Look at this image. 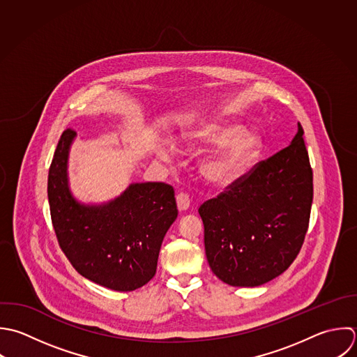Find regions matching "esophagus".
Segmentation results:
<instances>
[{"mask_svg":"<svg viewBox=\"0 0 357 357\" xmlns=\"http://www.w3.org/2000/svg\"><path fill=\"white\" fill-rule=\"evenodd\" d=\"M176 204H178V210L179 211H186L190 206V199L186 193H179L176 196Z\"/></svg>","mask_w":357,"mask_h":357,"instance_id":"1","label":"esophagus"}]
</instances>
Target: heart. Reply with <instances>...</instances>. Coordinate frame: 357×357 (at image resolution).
Listing matches in <instances>:
<instances>
[{"label":"heart","instance_id":"1","mask_svg":"<svg viewBox=\"0 0 357 357\" xmlns=\"http://www.w3.org/2000/svg\"><path fill=\"white\" fill-rule=\"evenodd\" d=\"M182 144L193 153L207 154L199 164L200 176L214 188H227L235 183L259 158L263 142L259 133L242 129L235 121L202 122L186 129ZM161 158H168V151L158 150Z\"/></svg>","mask_w":357,"mask_h":357}]
</instances>
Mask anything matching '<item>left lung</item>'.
<instances>
[{
  "instance_id": "1",
  "label": "left lung",
  "mask_w": 357,
  "mask_h": 357,
  "mask_svg": "<svg viewBox=\"0 0 357 357\" xmlns=\"http://www.w3.org/2000/svg\"><path fill=\"white\" fill-rule=\"evenodd\" d=\"M312 203L313 171L298 123L288 147L200 206L211 271L245 288L281 275L303 245Z\"/></svg>"
}]
</instances>
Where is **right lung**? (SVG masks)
<instances>
[{
    "instance_id": "add662e5",
    "label": "right lung",
    "mask_w": 357,
    "mask_h": 357,
    "mask_svg": "<svg viewBox=\"0 0 357 357\" xmlns=\"http://www.w3.org/2000/svg\"><path fill=\"white\" fill-rule=\"evenodd\" d=\"M75 137L72 129L62 133L48 172L58 243L84 278L119 292L142 288L155 275L161 243L178 217L174 189L162 182L130 183L109 202H79L68 176Z\"/></svg>"
}]
</instances>
